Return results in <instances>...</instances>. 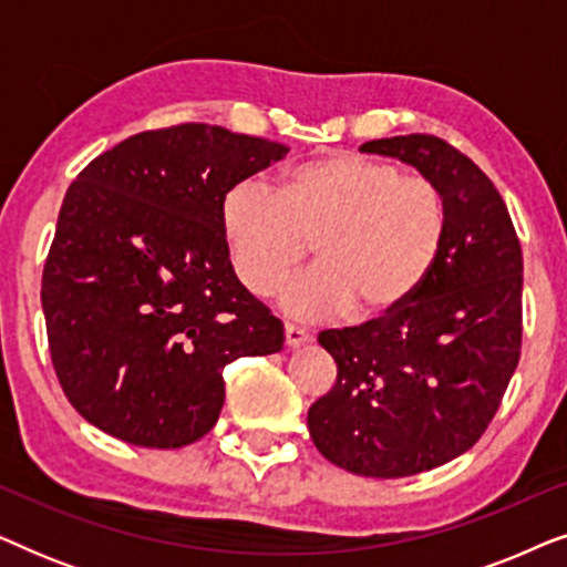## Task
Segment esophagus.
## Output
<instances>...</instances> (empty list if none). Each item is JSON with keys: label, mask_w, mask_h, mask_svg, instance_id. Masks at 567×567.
Here are the masks:
<instances>
[{"label": "esophagus", "mask_w": 567, "mask_h": 567, "mask_svg": "<svg viewBox=\"0 0 567 567\" xmlns=\"http://www.w3.org/2000/svg\"><path fill=\"white\" fill-rule=\"evenodd\" d=\"M284 338H286V346H289V348H297V346H301V343H307V340H309V332H307V330H301V328H297V324L286 322V324H284Z\"/></svg>", "instance_id": "1"}]
</instances>
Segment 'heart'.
I'll use <instances>...</instances> for the list:
<instances>
[{"mask_svg":"<svg viewBox=\"0 0 567 567\" xmlns=\"http://www.w3.org/2000/svg\"><path fill=\"white\" fill-rule=\"evenodd\" d=\"M221 231L245 289L266 297L307 258L317 266L281 286L299 320L351 312L382 317L413 297L446 235V200L421 175L355 152L301 162L274 190L245 177L221 198Z\"/></svg>","mask_w":567,"mask_h":567,"instance_id":"1","label":"heart"}]
</instances>
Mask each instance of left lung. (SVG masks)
<instances>
[{
	"label": "left lung",
	"mask_w": 567,
	"mask_h": 567,
	"mask_svg": "<svg viewBox=\"0 0 567 567\" xmlns=\"http://www.w3.org/2000/svg\"><path fill=\"white\" fill-rule=\"evenodd\" d=\"M361 152L436 183L446 235L405 305L361 328L320 332L338 379L307 425L338 467L410 477L475 446L501 405L522 351V245L491 177L444 138H374Z\"/></svg>",
	"instance_id": "8db88e82"
}]
</instances>
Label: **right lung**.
<instances>
[{
  "mask_svg": "<svg viewBox=\"0 0 567 567\" xmlns=\"http://www.w3.org/2000/svg\"><path fill=\"white\" fill-rule=\"evenodd\" d=\"M286 152L183 123L128 136L69 185L41 301L84 421L134 446H188L219 421L224 367L281 351V320L231 268L221 198Z\"/></svg>",
  "mask_w": 567,
  "mask_h": 567,
  "instance_id": "add662e5",
  "label": "right lung"
}]
</instances>
